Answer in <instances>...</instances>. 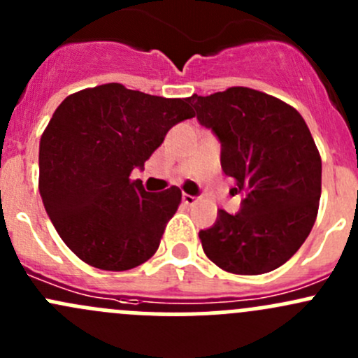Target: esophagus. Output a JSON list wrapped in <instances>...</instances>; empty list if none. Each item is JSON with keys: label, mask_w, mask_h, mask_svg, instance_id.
<instances>
[{"label": "esophagus", "mask_w": 358, "mask_h": 358, "mask_svg": "<svg viewBox=\"0 0 358 358\" xmlns=\"http://www.w3.org/2000/svg\"><path fill=\"white\" fill-rule=\"evenodd\" d=\"M182 201H183V204L192 206V204H196V202H197V197L190 196V194H183V196H182Z\"/></svg>", "instance_id": "34e87169"}]
</instances>
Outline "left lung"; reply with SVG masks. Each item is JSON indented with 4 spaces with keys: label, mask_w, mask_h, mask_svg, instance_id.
I'll return each mask as SVG.
<instances>
[{
    "label": "left lung",
    "mask_w": 358,
    "mask_h": 358,
    "mask_svg": "<svg viewBox=\"0 0 358 358\" xmlns=\"http://www.w3.org/2000/svg\"><path fill=\"white\" fill-rule=\"evenodd\" d=\"M189 103L222 142L223 171L244 196L237 215L220 209L215 225L199 232L206 256L237 275L279 268L305 243L319 213L322 161L305 119L246 86L192 95Z\"/></svg>",
    "instance_id": "obj_1"
}]
</instances>
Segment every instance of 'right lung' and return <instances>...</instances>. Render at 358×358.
Listing matches in <instances>:
<instances>
[{
  "mask_svg": "<svg viewBox=\"0 0 358 358\" xmlns=\"http://www.w3.org/2000/svg\"><path fill=\"white\" fill-rule=\"evenodd\" d=\"M194 117L189 99H162L119 83L69 95L39 142V194L66 246L88 265L122 272L145 263L182 202L169 187L150 194L135 168L171 126Z\"/></svg>",
  "mask_w": 358,
  "mask_h": 358,
  "instance_id": "1",
  "label": "right lung"
}]
</instances>
